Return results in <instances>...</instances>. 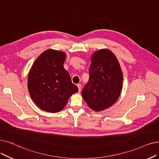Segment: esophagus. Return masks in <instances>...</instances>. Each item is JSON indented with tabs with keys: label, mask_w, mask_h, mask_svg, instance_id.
I'll return each instance as SVG.
<instances>
[{
	"label": "esophagus",
	"mask_w": 159,
	"mask_h": 159,
	"mask_svg": "<svg viewBox=\"0 0 159 159\" xmlns=\"http://www.w3.org/2000/svg\"><path fill=\"white\" fill-rule=\"evenodd\" d=\"M77 86V87L79 88V92H80V91H81V84H78Z\"/></svg>",
	"instance_id": "esophagus-1"
}]
</instances>
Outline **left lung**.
<instances>
[{
  "mask_svg": "<svg viewBox=\"0 0 159 159\" xmlns=\"http://www.w3.org/2000/svg\"><path fill=\"white\" fill-rule=\"evenodd\" d=\"M88 82L82 96L88 106L101 111L113 105L120 95L123 73L118 59L108 49H101L91 57Z\"/></svg>",
  "mask_w": 159,
  "mask_h": 159,
  "instance_id": "1",
  "label": "left lung"
}]
</instances>
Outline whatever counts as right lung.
I'll return each instance as SVG.
<instances>
[{"mask_svg":"<svg viewBox=\"0 0 159 159\" xmlns=\"http://www.w3.org/2000/svg\"><path fill=\"white\" fill-rule=\"evenodd\" d=\"M64 52L48 49L34 61L28 76L31 98L41 110L56 113L62 110L70 96L78 92L64 67Z\"/></svg>","mask_w":159,"mask_h":159,"instance_id":"1","label":"right lung"}]
</instances>
